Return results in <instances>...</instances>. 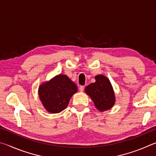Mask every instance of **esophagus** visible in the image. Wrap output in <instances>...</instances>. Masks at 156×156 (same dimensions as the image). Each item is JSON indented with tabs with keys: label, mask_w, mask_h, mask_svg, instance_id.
Here are the masks:
<instances>
[{
	"label": "esophagus",
	"mask_w": 156,
	"mask_h": 156,
	"mask_svg": "<svg viewBox=\"0 0 156 156\" xmlns=\"http://www.w3.org/2000/svg\"><path fill=\"white\" fill-rule=\"evenodd\" d=\"M84 86H80V87H79V90H80V91L81 92H83L84 91Z\"/></svg>",
	"instance_id": "1"
}]
</instances>
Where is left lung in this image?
<instances>
[{
  "mask_svg": "<svg viewBox=\"0 0 156 156\" xmlns=\"http://www.w3.org/2000/svg\"><path fill=\"white\" fill-rule=\"evenodd\" d=\"M95 78L96 82L86 87L85 92L100 112L109 109L115 103V96L110 81L102 75H98Z\"/></svg>",
  "mask_w": 156,
  "mask_h": 156,
  "instance_id": "1",
  "label": "left lung"
}]
</instances>
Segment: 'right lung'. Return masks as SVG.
I'll return each mask as SVG.
<instances>
[{"label":"right lung","instance_id":"obj_1","mask_svg":"<svg viewBox=\"0 0 156 156\" xmlns=\"http://www.w3.org/2000/svg\"><path fill=\"white\" fill-rule=\"evenodd\" d=\"M76 84L67 76L60 74L41 84L39 97L49 112L57 113L66 109L71 98L77 92Z\"/></svg>","mask_w":156,"mask_h":156}]
</instances>
